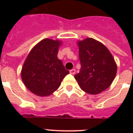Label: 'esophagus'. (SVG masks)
<instances>
[{
  "mask_svg": "<svg viewBox=\"0 0 133 133\" xmlns=\"http://www.w3.org/2000/svg\"><path fill=\"white\" fill-rule=\"evenodd\" d=\"M70 74H72V75H74L75 73V69H72L70 70Z\"/></svg>",
  "mask_w": 133,
  "mask_h": 133,
  "instance_id": "34e87169",
  "label": "esophagus"
}]
</instances>
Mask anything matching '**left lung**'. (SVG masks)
<instances>
[{
  "label": "left lung",
  "mask_w": 133,
  "mask_h": 133,
  "mask_svg": "<svg viewBox=\"0 0 133 133\" xmlns=\"http://www.w3.org/2000/svg\"><path fill=\"white\" fill-rule=\"evenodd\" d=\"M81 68L75 75L81 88L91 95L105 90L111 85L117 72L112 55L103 43L88 38L78 41Z\"/></svg>",
  "instance_id": "8db88e82"
}]
</instances>
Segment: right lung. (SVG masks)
<instances>
[{"label": "right lung", "mask_w": 133, "mask_h": 133, "mask_svg": "<svg viewBox=\"0 0 133 133\" xmlns=\"http://www.w3.org/2000/svg\"><path fill=\"white\" fill-rule=\"evenodd\" d=\"M61 42L43 39L30 50L23 65L22 81L30 91L41 97L48 96L60 87L69 73L58 58Z\"/></svg>", "instance_id": "right-lung-1"}]
</instances>
